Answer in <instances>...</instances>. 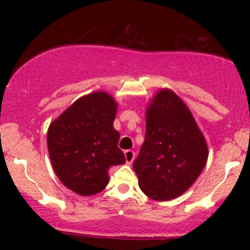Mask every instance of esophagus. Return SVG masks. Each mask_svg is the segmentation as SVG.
<instances>
[{
  "label": "esophagus",
  "instance_id": "1",
  "mask_svg": "<svg viewBox=\"0 0 250 250\" xmlns=\"http://www.w3.org/2000/svg\"><path fill=\"white\" fill-rule=\"evenodd\" d=\"M125 162H127V165H131V162H133L135 159V153L133 150H125Z\"/></svg>",
  "mask_w": 250,
  "mask_h": 250
}]
</instances>
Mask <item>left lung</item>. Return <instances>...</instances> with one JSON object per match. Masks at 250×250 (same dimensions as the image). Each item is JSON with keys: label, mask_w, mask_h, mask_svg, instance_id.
I'll use <instances>...</instances> for the list:
<instances>
[{"label": "left lung", "mask_w": 250, "mask_h": 250, "mask_svg": "<svg viewBox=\"0 0 250 250\" xmlns=\"http://www.w3.org/2000/svg\"><path fill=\"white\" fill-rule=\"evenodd\" d=\"M208 159L205 136L186 103L161 89L146 110V137L133 167L150 199L180 196L196 181Z\"/></svg>", "instance_id": "obj_1"}]
</instances>
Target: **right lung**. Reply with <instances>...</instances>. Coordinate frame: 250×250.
I'll use <instances>...</instances> for the list:
<instances>
[{
  "mask_svg": "<svg viewBox=\"0 0 250 250\" xmlns=\"http://www.w3.org/2000/svg\"><path fill=\"white\" fill-rule=\"evenodd\" d=\"M117 103L104 91L80 97L50 123L47 145L54 170L74 193L89 196L107 187L109 168L123 165L113 127Z\"/></svg>",
  "mask_w": 250,
  "mask_h": 250,
  "instance_id": "right-lung-1",
  "label": "right lung"
}]
</instances>
